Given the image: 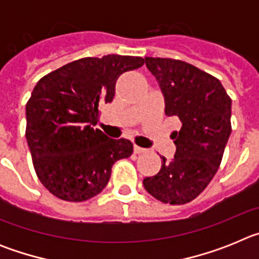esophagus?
<instances>
[{
    "instance_id": "1",
    "label": "esophagus",
    "mask_w": 259,
    "mask_h": 259,
    "mask_svg": "<svg viewBox=\"0 0 259 259\" xmlns=\"http://www.w3.org/2000/svg\"><path fill=\"white\" fill-rule=\"evenodd\" d=\"M134 152L136 153V154H141V153H145L146 149H144V148H140V146L135 145L134 146Z\"/></svg>"
}]
</instances>
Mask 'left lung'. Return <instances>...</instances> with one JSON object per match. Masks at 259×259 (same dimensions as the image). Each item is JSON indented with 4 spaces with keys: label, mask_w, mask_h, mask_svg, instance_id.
<instances>
[{
    "label": "left lung",
    "mask_w": 259,
    "mask_h": 259,
    "mask_svg": "<svg viewBox=\"0 0 259 259\" xmlns=\"http://www.w3.org/2000/svg\"><path fill=\"white\" fill-rule=\"evenodd\" d=\"M146 67L158 80L164 96V113L178 116L179 132L170 162L162 157L161 170L148 176L144 187L163 203L183 205L206 188L221 166L231 135V100L222 83L188 62L145 57Z\"/></svg>",
    "instance_id": "8db88e82"
}]
</instances>
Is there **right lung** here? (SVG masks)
Instances as JSON below:
<instances>
[{"label":"right lung","mask_w":259,"mask_h":259,"mask_svg":"<svg viewBox=\"0 0 259 259\" xmlns=\"http://www.w3.org/2000/svg\"><path fill=\"white\" fill-rule=\"evenodd\" d=\"M141 57L109 54L70 62L41 77L26 105V137L36 175L56 197L81 202L109 183L111 167L134 145L95 128L118 77L141 67Z\"/></svg>","instance_id":"add662e5"}]
</instances>
